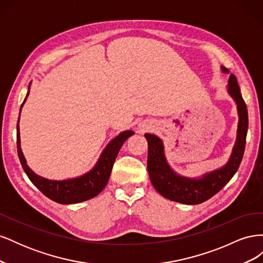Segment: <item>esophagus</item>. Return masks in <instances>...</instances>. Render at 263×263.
Here are the masks:
<instances>
[{
  "instance_id": "obj_1",
  "label": "esophagus",
  "mask_w": 263,
  "mask_h": 263,
  "mask_svg": "<svg viewBox=\"0 0 263 263\" xmlns=\"http://www.w3.org/2000/svg\"><path fill=\"white\" fill-rule=\"evenodd\" d=\"M146 129H147V128H146Z\"/></svg>"
}]
</instances>
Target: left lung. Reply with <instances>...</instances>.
Segmentation results:
<instances>
[{
	"mask_svg": "<svg viewBox=\"0 0 263 263\" xmlns=\"http://www.w3.org/2000/svg\"><path fill=\"white\" fill-rule=\"evenodd\" d=\"M220 70L221 72L229 73V70L225 67L221 66ZM226 89L237 106L238 128L232 155L226 164L220 168L206 172L201 177H183L166 161L162 140L156 135L145 134L148 141L147 168L150 181L157 192L168 200L187 205L201 204L219 192L239 168L248 130V112L240 87L233 73L229 76Z\"/></svg>",
	"mask_w": 263,
	"mask_h": 263,
	"instance_id": "left-lung-1",
	"label": "left lung"
}]
</instances>
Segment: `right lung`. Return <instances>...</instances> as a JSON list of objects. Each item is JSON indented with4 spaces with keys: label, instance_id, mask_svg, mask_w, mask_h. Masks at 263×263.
I'll return each mask as SVG.
<instances>
[{
    "label": "right lung",
    "instance_id": "add662e5",
    "mask_svg": "<svg viewBox=\"0 0 263 263\" xmlns=\"http://www.w3.org/2000/svg\"><path fill=\"white\" fill-rule=\"evenodd\" d=\"M30 84L31 82L28 85V92L26 94L25 100L23 102L22 107L29 95ZM18 123L20 117L17 122V154L23 169L27 174V177L31 181V183H33L45 196L59 204L81 203L87 200H91V198L100 194L103 189L107 184L119 149L122 148L123 144L128 139V137H130L132 135L135 134L133 130H124L119 135H117V136L110 140L106 145V147L103 149L102 154L100 155L98 161L94 164L93 168L90 171L82 174V176L65 180H49L38 176V174H36L27 165V161L25 157H24L21 148Z\"/></svg>",
    "mask_w": 263,
    "mask_h": 263
}]
</instances>
